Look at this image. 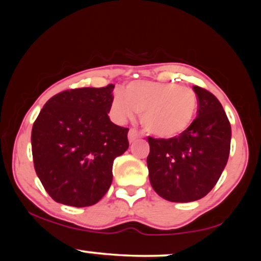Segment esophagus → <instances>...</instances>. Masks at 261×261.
<instances>
[{"label": "esophagus", "mask_w": 261, "mask_h": 261, "mask_svg": "<svg viewBox=\"0 0 261 261\" xmlns=\"http://www.w3.org/2000/svg\"><path fill=\"white\" fill-rule=\"evenodd\" d=\"M127 137H128V142L131 143V142H134L136 139H140L141 134L137 130H135V128H130V130H128Z\"/></svg>", "instance_id": "1"}]
</instances>
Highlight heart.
<instances>
[{
    "label": "heart",
    "mask_w": 261,
    "mask_h": 261,
    "mask_svg": "<svg viewBox=\"0 0 261 261\" xmlns=\"http://www.w3.org/2000/svg\"><path fill=\"white\" fill-rule=\"evenodd\" d=\"M113 118L124 122L141 112V124L148 134L172 139L188 130L197 112V97L191 88L174 83L135 81L126 91L113 93Z\"/></svg>",
    "instance_id": "obj_1"
}]
</instances>
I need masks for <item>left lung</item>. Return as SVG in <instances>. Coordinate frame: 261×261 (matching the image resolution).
<instances>
[{"mask_svg":"<svg viewBox=\"0 0 261 261\" xmlns=\"http://www.w3.org/2000/svg\"><path fill=\"white\" fill-rule=\"evenodd\" d=\"M197 116L188 130L172 139L148 137L149 181L158 195L172 202H190L206 196L228 161L230 124L212 93L194 86Z\"/></svg>","mask_w":261,"mask_h":261,"instance_id":"obj_1","label":"left lung"}]
</instances>
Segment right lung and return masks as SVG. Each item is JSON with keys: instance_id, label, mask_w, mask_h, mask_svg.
Segmentation results:
<instances>
[{"instance_id": "obj_1", "label": "right lung", "mask_w": 261, "mask_h": 261, "mask_svg": "<svg viewBox=\"0 0 261 261\" xmlns=\"http://www.w3.org/2000/svg\"><path fill=\"white\" fill-rule=\"evenodd\" d=\"M114 85L77 88L45 103L32 128L37 175L56 202L97 203L113 181V162L128 148V128L110 121Z\"/></svg>"}]
</instances>
